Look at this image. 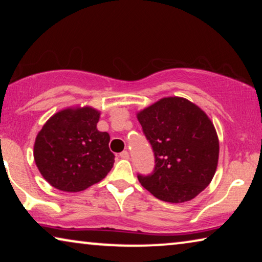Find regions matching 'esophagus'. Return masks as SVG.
Wrapping results in <instances>:
<instances>
[{"label": "esophagus", "mask_w": 262, "mask_h": 262, "mask_svg": "<svg viewBox=\"0 0 262 262\" xmlns=\"http://www.w3.org/2000/svg\"><path fill=\"white\" fill-rule=\"evenodd\" d=\"M119 156H120V159H125V160H127L128 157H130V155H128V152L126 151V150H124V151H121V152L119 154Z\"/></svg>", "instance_id": "1"}]
</instances>
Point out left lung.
<instances>
[{
  "instance_id": "8db88e82",
  "label": "left lung",
  "mask_w": 262,
  "mask_h": 262,
  "mask_svg": "<svg viewBox=\"0 0 262 262\" xmlns=\"http://www.w3.org/2000/svg\"><path fill=\"white\" fill-rule=\"evenodd\" d=\"M137 119L152 146L155 169L138 180L156 198L184 203L212 180L220 142L212 121L187 99L169 96L139 111Z\"/></svg>"
}]
</instances>
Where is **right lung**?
Segmentation results:
<instances>
[{"label": "right lung", "instance_id": "1", "mask_svg": "<svg viewBox=\"0 0 262 262\" xmlns=\"http://www.w3.org/2000/svg\"><path fill=\"white\" fill-rule=\"evenodd\" d=\"M100 112L70 107L50 118L37 135L34 161L42 178L64 192H80L101 181L114 163L110 135L96 128Z\"/></svg>", "mask_w": 262, "mask_h": 262}]
</instances>
